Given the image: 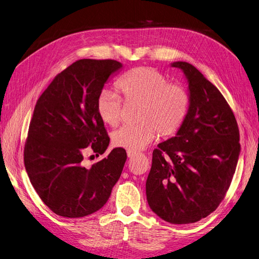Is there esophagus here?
<instances>
[{
  "instance_id": "34e87169",
  "label": "esophagus",
  "mask_w": 259,
  "mask_h": 259,
  "mask_svg": "<svg viewBox=\"0 0 259 259\" xmlns=\"http://www.w3.org/2000/svg\"><path fill=\"white\" fill-rule=\"evenodd\" d=\"M127 155L129 158H132L133 156H136V152L135 151H127Z\"/></svg>"
}]
</instances>
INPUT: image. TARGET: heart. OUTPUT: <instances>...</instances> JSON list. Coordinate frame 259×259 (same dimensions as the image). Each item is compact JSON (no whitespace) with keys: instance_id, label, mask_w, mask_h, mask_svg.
<instances>
[{"instance_id":"b5f03b06","label":"heart","mask_w":259,"mask_h":259,"mask_svg":"<svg viewBox=\"0 0 259 259\" xmlns=\"http://www.w3.org/2000/svg\"><path fill=\"white\" fill-rule=\"evenodd\" d=\"M117 90L126 103L139 104L135 124H124L115 131L113 144L138 151L154 141L159 133L170 138L183 127L190 109L188 93L166 76L149 67H138L124 73L117 82ZM122 102L119 96L104 90L96 102V111L101 121L115 127L121 117Z\"/></svg>"}]
</instances>
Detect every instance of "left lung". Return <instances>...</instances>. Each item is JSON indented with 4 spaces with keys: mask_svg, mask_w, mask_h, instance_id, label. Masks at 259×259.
<instances>
[{
    "mask_svg": "<svg viewBox=\"0 0 259 259\" xmlns=\"http://www.w3.org/2000/svg\"><path fill=\"white\" fill-rule=\"evenodd\" d=\"M171 66L187 76L190 109L177 136L152 151L146 196L164 221L190 224L213 212L224 199L240 154V135L221 92L191 64Z\"/></svg>",
    "mask_w": 259,
    "mask_h": 259,
    "instance_id": "1",
    "label": "left lung"
}]
</instances>
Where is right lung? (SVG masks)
Instances as JSON below:
<instances>
[{
	"label": "right lung",
	"instance_id": "add662e5",
	"mask_svg": "<svg viewBox=\"0 0 259 259\" xmlns=\"http://www.w3.org/2000/svg\"><path fill=\"white\" fill-rule=\"evenodd\" d=\"M121 64L114 60H79L57 74L38 98L28 127L23 159L31 184L56 214L82 218L108 202L127 160L114 148L91 167L88 151L107 150L110 138L96 111L109 76Z\"/></svg>",
	"mask_w": 259,
	"mask_h": 259
}]
</instances>
